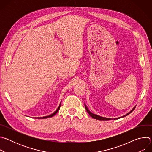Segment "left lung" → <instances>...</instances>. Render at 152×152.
<instances>
[{"mask_svg": "<svg viewBox=\"0 0 152 152\" xmlns=\"http://www.w3.org/2000/svg\"><path fill=\"white\" fill-rule=\"evenodd\" d=\"M85 109H86V111H87V112L88 113L89 115H90L92 118H94V119L99 120H111V118H105V117H100V116L97 115H96V114H93L92 113H91V112L88 110V108H87V107H86V106L85 105ZM135 107L133 108V109L132 110V111H130L128 114H126L125 115H124V116H123V117H125V116H127V115H129L130 113H132V112L135 110ZM121 118V117H118V118H114V120H115V119H118V118Z\"/></svg>", "mask_w": 152, "mask_h": 152, "instance_id": "1", "label": "left lung"}]
</instances>
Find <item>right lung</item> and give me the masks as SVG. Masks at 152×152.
I'll list each match as a JSON object with an SVG mask.
<instances>
[{
	"instance_id": "right-lung-1",
	"label": "right lung",
	"mask_w": 152,
	"mask_h": 152,
	"mask_svg": "<svg viewBox=\"0 0 152 152\" xmlns=\"http://www.w3.org/2000/svg\"><path fill=\"white\" fill-rule=\"evenodd\" d=\"M60 106H61V103H60V104H59V107H58V109L56 110V111H55L53 114H52L51 115H48V116H46V117H38V118H50V117H53V116H54L57 113H58V111L59 110V109H60Z\"/></svg>"
}]
</instances>
